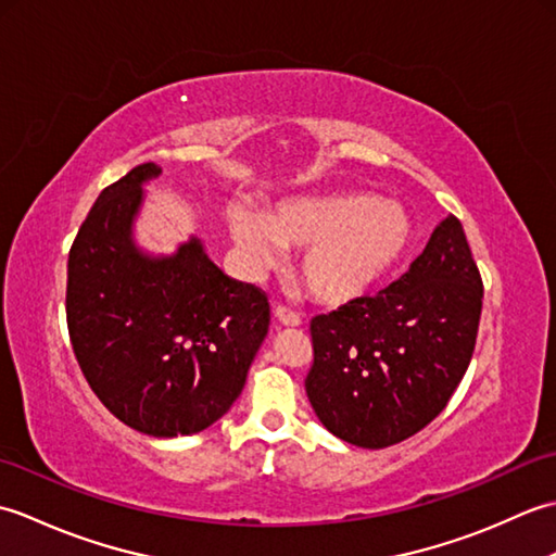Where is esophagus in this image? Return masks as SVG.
Returning <instances> with one entry per match:
<instances>
[{
  "mask_svg": "<svg viewBox=\"0 0 556 556\" xmlns=\"http://www.w3.org/2000/svg\"><path fill=\"white\" fill-rule=\"evenodd\" d=\"M275 317L279 320V325H285V327H299L301 325V317L293 311H289L287 305H277Z\"/></svg>",
  "mask_w": 556,
  "mask_h": 556,
  "instance_id": "esophagus-1",
  "label": "esophagus"
}]
</instances>
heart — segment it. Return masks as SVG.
<instances>
[{
  "instance_id": "obj_1",
  "label": "heart",
  "mask_w": 556,
  "mask_h": 556,
  "mask_svg": "<svg viewBox=\"0 0 556 556\" xmlns=\"http://www.w3.org/2000/svg\"><path fill=\"white\" fill-rule=\"evenodd\" d=\"M229 231L253 267L277 265L285 248H305L301 277L329 305L372 291L406 257L413 217L396 200L370 193L299 195L271 203L263 215L229 212Z\"/></svg>"
}]
</instances>
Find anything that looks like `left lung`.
<instances>
[{
	"mask_svg": "<svg viewBox=\"0 0 556 556\" xmlns=\"http://www.w3.org/2000/svg\"><path fill=\"white\" fill-rule=\"evenodd\" d=\"M480 311V271L464 227L448 215L394 285L313 317L305 392L315 416L363 448L420 432L464 380Z\"/></svg>",
	"mask_w": 556,
	"mask_h": 556,
	"instance_id": "1",
	"label": "left lung"
}]
</instances>
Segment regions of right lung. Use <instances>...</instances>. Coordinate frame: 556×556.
Segmentation results:
<instances>
[{
  "label": "right lung",
  "mask_w": 556,
  "mask_h": 556,
  "mask_svg": "<svg viewBox=\"0 0 556 556\" xmlns=\"http://www.w3.org/2000/svg\"><path fill=\"white\" fill-rule=\"evenodd\" d=\"M155 162L108 186L68 253L66 325L112 416L150 437L195 434L239 399L267 337L263 291L224 275L191 236L172 255L134 239Z\"/></svg>",
  "instance_id": "obj_1"
}]
</instances>
